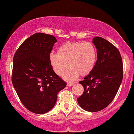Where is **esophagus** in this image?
<instances>
[{
	"instance_id": "1",
	"label": "esophagus",
	"mask_w": 134,
	"mask_h": 134,
	"mask_svg": "<svg viewBox=\"0 0 134 134\" xmlns=\"http://www.w3.org/2000/svg\"><path fill=\"white\" fill-rule=\"evenodd\" d=\"M74 83H71V82H68L67 83V86H71L73 85Z\"/></svg>"
}]
</instances>
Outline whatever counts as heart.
Segmentation results:
<instances>
[{
    "label": "heart",
    "instance_id": "obj_1",
    "mask_svg": "<svg viewBox=\"0 0 134 134\" xmlns=\"http://www.w3.org/2000/svg\"><path fill=\"white\" fill-rule=\"evenodd\" d=\"M97 51L91 42H68L58 48V53H51L49 61L53 70L62 76L70 66L71 69L64 75L68 80H75L78 76L89 75L95 67ZM69 66H68V63Z\"/></svg>",
    "mask_w": 134,
    "mask_h": 134
}]
</instances>
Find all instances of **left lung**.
Masks as SVG:
<instances>
[{
  "label": "left lung",
  "instance_id": "8db88e82",
  "mask_svg": "<svg viewBox=\"0 0 134 134\" xmlns=\"http://www.w3.org/2000/svg\"><path fill=\"white\" fill-rule=\"evenodd\" d=\"M93 42L97 51L93 70L79 83L84 92L78 98L85 110L95 112L106 108L115 97L123 79V62L119 49L106 39L95 37Z\"/></svg>",
  "mask_w": 134,
  "mask_h": 134
}]
</instances>
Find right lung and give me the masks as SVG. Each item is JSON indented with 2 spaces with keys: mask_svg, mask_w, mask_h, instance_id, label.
I'll return each instance as SVG.
<instances>
[{
  "mask_svg": "<svg viewBox=\"0 0 134 134\" xmlns=\"http://www.w3.org/2000/svg\"><path fill=\"white\" fill-rule=\"evenodd\" d=\"M56 42L53 36L36 33L26 39L14 54L12 85L24 106L34 114L51 110L58 92L66 85L55 73L49 61Z\"/></svg>",
  "mask_w": 134,
  "mask_h": 134,
  "instance_id": "add662e5",
  "label": "right lung"
}]
</instances>
